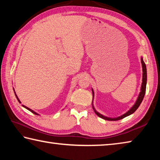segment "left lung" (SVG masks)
Here are the masks:
<instances>
[{"mask_svg": "<svg viewBox=\"0 0 160 160\" xmlns=\"http://www.w3.org/2000/svg\"><path fill=\"white\" fill-rule=\"evenodd\" d=\"M141 63H142V85H141V88H140V92L138 94V97L135 101V104L132 105V107L130 109L128 112H126L125 113H123L120 116H118V117H115V118H110V117H107V116H105L104 115H102V113H99L98 112H97V110L94 108V105H93V99H94V90L92 88V109L94 110V112H95L96 114L99 116V117L102 118L104 120H108V121H118V120H121L123 118L126 117V116H128L130 115H131L132 113H133L135 111L137 110L138 108L139 107V106L141 104V102L142 101L143 98H144L145 94V90H146V85H147V68H146V65L144 61H143V57L141 56Z\"/></svg>", "mask_w": 160, "mask_h": 160, "instance_id": "8db88e82", "label": "left lung"}]
</instances>
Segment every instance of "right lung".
I'll return each instance as SVG.
<instances>
[{
  "label": "right lung",
  "instance_id": "right-lung-1",
  "mask_svg": "<svg viewBox=\"0 0 160 160\" xmlns=\"http://www.w3.org/2000/svg\"><path fill=\"white\" fill-rule=\"evenodd\" d=\"M13 90H14V92H15V97H16V98H17V99H18V101L20 102V103H21V102H20V100L19 99V98L18 97V96H17V94H16V93H15V90H14V88H13ZM22 106L24 108H25V109H27L28 110H29V112H31L32 113H34V114H36V115H39V113H37V112H35L34 111H33V110H32L31 109H29V108H28V107H26V106H25V105H22Z\"/></svg>",
  "mask_w": 160,
  "mask_h": 160
}]
</instances>
